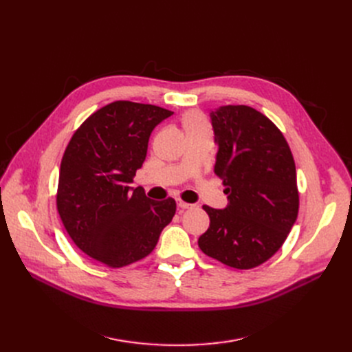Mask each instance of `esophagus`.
I'll list each match as a JSON object with an SVG mask.
<instances>
[{
	"label": "esophagus",
	"mask_w": 352,
	"mask_h": 352,
	"mask_svg": "<svg viewBox=\"0 0 352 352\" xmlns=\"http://www.w3.org/2000/svg\"><path fill=\"white\" fill-rule=\"evenodd\" d=\"M177 206H178L181 210H188V208H192V207H194L192 204H188V202L182 201V199H178V201H177Z\"/></svg>",
	"instance_id": "esophagus-1"
}]
</instances>
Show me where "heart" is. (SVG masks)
Masks as SVG:
<instances>
[{
    "label": "heart",
    "mask_w": 352,
    "mask_h": 352,
    "mask_svg": "<svg viewBox=\"0 0 352 352\" xmlns=\"http://www.w3.org/2000/svg\"><path fill=\"white\" fill-rule=\"evenodd\" d=\"M184 128H186L187 135H202L211 138V128L206 117L197 111L186 114L184 117Z\"/></svg>",
    "instance_id": "obj_1"
}]
</instances>
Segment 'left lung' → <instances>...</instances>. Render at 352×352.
<instances>
[{
    "mask_svg": "<svg viewBox=\"0 0 352 352\" xmlns=\"http://www.w3.org/2000/svg\"><path fill=\"white\" fill-rule=\"evenodd\" d=\"M210 117L218 144L214 171L223 179L228 206L202 207L210 228L198 247L228 267L255 268L283 247L297 219L294 157L278 126L260 111L224 105Z\"/></svg>",
    "mask_w": 352,
    "mask_h": 352,
    "instance_id": "obj_1",
    "label": "left lung"
}]
</instances>
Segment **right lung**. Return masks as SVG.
I'll return each instance as SVG.
<instances>
[{
    "instance_id": "right-lung-1",
    "label": "right lung",
    "mask_w": 352,
    "mask_h": 352,
    "mask_svg": "<svg viewBox=\"0 0 352 352\" xmlns=\"http://www.w3.org/2000/svg\"><path fill=\"white\" fill-rule=\"evenodd\" d=\"M174 113L114 101L91 114L61 160L57 210L82 252L109 268L142 260L171 223L174 198L153 201L129 182L146 157L153 129Z\"/></svg>"
}]
</instances>
